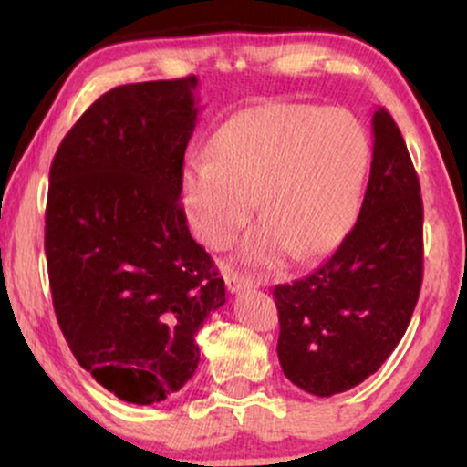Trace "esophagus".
<instances>
[{
	"mask_svg": "<svg viewBox=\"0 0 467 467\" xmlns=\"http://www.w3.org/2000/svg\"><path fill=\"white\" fill-rule=\"evenodd\" d=\"M225 285L227 289L232 293H240L242 289H248V286H253V283L244 276H240L238 272H227L225 274Z\"/></svg>",
	"mask_w": 467,
	"mask_h": 467,
	"instance_id": "34e87169",
	"label": "esophagus"
}]
</instances>
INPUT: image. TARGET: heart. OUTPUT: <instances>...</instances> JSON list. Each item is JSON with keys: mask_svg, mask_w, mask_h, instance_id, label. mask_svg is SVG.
<instances>
[{"mask_svg": "<svg viewBox=\"0 0 467 467\" xmlns=\"http://www.w3.org/2000/svg\"><path fill=\"white\" fill-rule=\"evenodd\" d=\"M210 157L182 171V206L195 238L223 248L253 214L265 216L240 246L257 267L336 244L359 203L369 161L361 120L344 108L267 101L235 112L210 140Z\"/></svg>", "mask_w": 467, "mask_h": 467, "instance_id": "obj_1", "label": "heart"}]
</instances>
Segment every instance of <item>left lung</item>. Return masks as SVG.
Masks as SVG:
<instances>
[{
    "label": "left lung",
    "instance_id": "8db88e82",
    "mask_svg": "<svg viewBox=\"0 0 467 467\" xmlns=\"http://www.w3.org/2000/svg\"><path fill=\"white\" fill-rule=\"evenodd\" d=\"M374 150L359 219L315 272L274 289L278 359L318 398L372 376L406 334L423 283V200L391 114L372 117Z\"/></svg>",
    "mask_w": 467,
    "mask_h": 467
}]
</instances>
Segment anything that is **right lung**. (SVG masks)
Returning a JSON list of instances; mask_svg holds the SVG:
<instances>
[{"mask_svg": "<svg viewBox=\"0 0 467 467\" xmlns=\"http://www.w3.org/2000/svg\"><path fill=\"white\" fill-rule=\"evenodd\" d=\"M195 76L95 99L50 165L47 251L57 321L76 361L119 400L149 406L200 363L195 334L225 283L181 206Z\"/></svg>", "mask_w": 467, "mask_h": 467, "instance_id": "obj_1", "label": "right lung"}]
</instances>
